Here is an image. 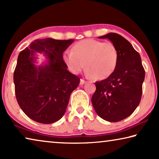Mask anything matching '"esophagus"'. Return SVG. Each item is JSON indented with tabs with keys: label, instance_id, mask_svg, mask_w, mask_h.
Instances as JSON below:
<instances>
[{
	"label": "esophagus",
	"instance_id": "esophagus-1",
	"mask_svg": "<svg viewBox=\"0 0 159 159\" xmlns=\"http://www.w3.org/2000/svg\"><path fill=\"white\" fill-rule=\"evenodd\" d=\"M85 83H86V80L84 79H80V85H84Z\"/></svg>",
	"mask_w": 159,
	"mask_h": 159
}]
</instances>
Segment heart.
Segmentation results:
<instances>
[{
	"label": "heart",
	"mask_w": 159,
	"mask_h": 159,
	"mask_svg": "<svg viewBox=\"0 0 159 159\" xmlns=\"http://www.w3.org/2000/svg\"><path fill=\"white\" fill-rule=\"evenodd\" d=\"M63 59L73 73H79L85 68L90 77L104 80L115 71L118 62V52L112 43L89 39L75 43L71 52L64 53Z\"/></svg>",
	"instance_id": "heart-1"
}]
</instances>
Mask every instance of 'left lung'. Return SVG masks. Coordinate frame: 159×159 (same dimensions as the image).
Here are the masks:
<instances>
[{
  "mask_svg": "<svg viewBox=\"0 0 159 159\" xmlns=\"http://www.w3.org/2000/svg\"><path fill=\"white\" fill-rule=\"evenodd\" d=\"M98 38L109 39L115 45L118 62L110 77L95 83L92 104L103 119L118 122L131 115L140 103L145 70L139 53L121 35L110 33Z\"/></svg>",
  "mask_w": 159,
  "mask_h": 159,
  "instance_id": "1",
  "label": "left lung"
}]
</instances>
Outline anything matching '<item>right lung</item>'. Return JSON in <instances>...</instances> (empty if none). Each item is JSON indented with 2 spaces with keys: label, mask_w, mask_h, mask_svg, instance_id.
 <instances>
[{
  "label": "right lung",
  "mask_w": 159,
  "mask_h": 159,
  "mask_svg": "<svg viewBox=\"0 0 159 159\" xmlns=\"http://www.w3.org/2000/svg\"><path fill=\"white\" fill-rule=\"evenodd\" d=\"M73 39L51 38L35 40L20 51L13 73L18 105L30 119L49 124L64 115L70 96L80 79L67 70L63 53ZM35 52H43L48 59L44 66L34 65Z\"/></svg>",
  "instance_id": "obj_1"
}]
</instances>
